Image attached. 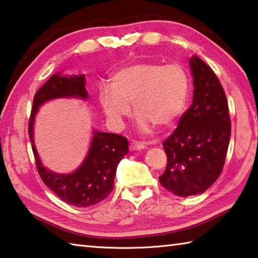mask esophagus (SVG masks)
Masks as SVG:
<instances>
[{"label": "esophagus", "mask_w": 258, "mask_h": 258, "mask_svg": "<svg viewBox=\"0 0 258 258\" xmlns=\"http://www.w3.org/2000/svg\"><path fill=\"white\" fill-rule=\"evenodd\" d=\"M146 146L143 145L142 142H138V141H132L130 143V150L134 151V150H142L145 149Z\"/></svg>", "instance_id": "esophagus-1"}]
</instances>
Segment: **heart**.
Listing matches in <instances>:
<instances>
[{
	"label": "heart",
	"instance_id": "b5f03b06",
	"mask_svg": "<svg viewBox=\"0 0 258 258\" xmlns=\"http://www.w3.org/2000/svg\"><path fill=\"white\" fill-rule=\"evenodd\" d=\"M190 92V75L181 63L137 62L120 68L111 86L100 87L99 100L108 119L121 127L133 103L138 126L148 133L152 125L166 128L182 115Z\"/></svg>",
	"mask_w": 258,
	"mask_h": 258
}]
</instances>
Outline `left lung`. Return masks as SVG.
I'll return each instance as SVG.
<instances>
[{"label":"left lung","mask_w":258,"mask_h":258,"mask_svg":"<svg viewBox=\"0 0 258 258\" xmlns=\"http://www.w3.org/2000/svg\"><path fill=\"white\" fill-rule=\"evenodd\" d=\"M194 100L177 127L163 142L167 165L160 184L178 197L203 194L223 171L231 135L229 106L213 69L190 59Z\"/></svg>","instance_id":"left-lung-1"}]
</instances>
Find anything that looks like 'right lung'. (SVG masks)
<instances>
[{"instance_id":"right-lung-1","label":"right lung","mask_w":258,"mask_h":258,"mask_svg":"<svg viewBox=\"0 0 258 258\" xmlns=\"http://www.w3.org/2000/svg\"><path fill=\"white\" fill-rule=\"evenodd\" d=\"M56 98H89L84 75L61 76L60 74H54L35 94L28 134L38 174L44 184L64 203L76 207L97 205L112 191L117 166L127 155L128 141L118 134L94 131L89 154L75 172L58 174L46 169L42 165L34 145V118L43 103Z\"/></svg>"}]
</instances>
